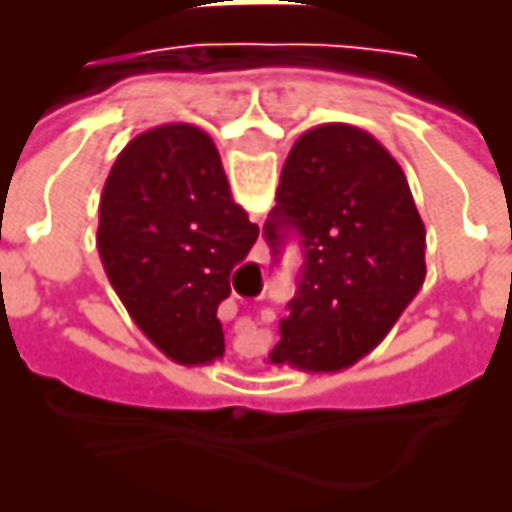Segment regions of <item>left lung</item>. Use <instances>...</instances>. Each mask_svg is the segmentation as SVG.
Returning <instances> with one entry per match:
<instances>
[{"instance_id": "obj_1", "label": "left lung", "mask_w": 512, "mask_h": 512, "mask_svg": "<svg viewBox=\"0 0 512 512\" xmlns=\"http://www.w3.org/2000/svg\"><path fill=\"white\" fill-rule=\"evenodd\" d=\"M301 238L299 290L271 365L337 373L370 354L425 282V224L395 158L345 123L301 134L263 227L271 252Z\"/></svg>"}]
</instances>
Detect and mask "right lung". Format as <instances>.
<instances>
[{
	"mask_svg": "<svg viewBox=\"0 0 512 512\" xmlns=\"http://www.w3.org/2000/svg\"><path fill=\"white\" fill-rule=\"evenodd\" d=\"M257 233L211 136L169 123L117 156L95 241L112 288L158 348L180 365H208L224 354L216 310L230 296V271Z\"/></svg>",
	"mask_w": 512,
	"mask_h": 512,
	"instance_id": "right-lung-1",
	"label": "right lung"
}]
</instances>
